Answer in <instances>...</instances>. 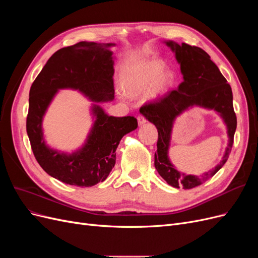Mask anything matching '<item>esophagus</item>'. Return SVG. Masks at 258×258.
Listing matches in <instances>:
<instances>
[{
	"label": "esophagus",
	"instance_id": "esophagus-1",
	"mask_svg": "<svg viewBox=\"0 0 258 258\" xmlns=\"http://www.w3.org/2000/svg\"><path fill=\"white\" fill-rule=\"evenodd\" d=\"M138 122H139V126H142V124H144L146 122V119L144 118L143 116H139L138 117Z\"/></svg>",
	"mask_w": 258,
	"mask_h": 258
}]
</instances>
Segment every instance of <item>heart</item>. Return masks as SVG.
<instances>
[{"instance_id":"obj_1","label":"heart","mask_w":258,"mask_h":258,"mask_svg":"<svg viewBox=\"0 0 258 258\" xmlns=\"http://www.w3.org/2000/svg\"><path fill=\"white\" fill-rule=\"evenodd\" d=\"M174 83V73L160 60H148L137 64L124 77L122 89L131 97L147 92V98L156 100L169 91Z\"/></svg>"}]
</instances>
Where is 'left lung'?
Instances as JSON below:
<instances>
[{
    "label": "left lung",
    "mask_w": 258,
    "mask_h": 258,
    "mask_svg": "<svg viewBox=\"0 0 258 258\" xmlns=\"http://www.w3.org/2000/svg\"><path fill=\"white\" fill-rule=\"evenodd\" d=\"M163 43L174 53L181 68L183 83L176 90L170 91L160 100L142 106L140 113L154 123L158 131L157 152L155 153L156 170L170 186L190 189L212 177L229 157L237 128L232 91L230 85L204 49L185 43L179 45L173 41ZM195 106L212 109L220 114L226 124L229 136L228 147L220 163L199 177L181 173L168 158L174 122L178 115Z\"/></svg>",
    "instance_id": "obj_1"
}]
</instances>
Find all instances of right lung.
<instances>
[{"label": "right lung", "instance_id": "obj_1", "mask_svg": "<svg viewBox=\"0 0 258 258\" xmlns=\"http://www.w3.org/2000/svg\"><path fill=\"white\" fill-rule=\"evenodd\" d=\"M114 43L80 42L54 52L31 86L27 134L46 173L69 185L89 187L103 182L116 161L123 136L138 128L132 116H110L100 103L114 100ZM76 90L92 101L93 126L84 144L71 153L45 142L42 119L59 90Z\"/></svg>", "mask_w": 258, "mask_h": 258}]
</instances>
